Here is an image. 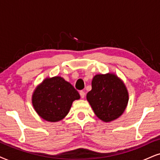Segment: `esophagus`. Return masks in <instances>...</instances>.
<instances>
[{
	"instance_id": "obj_1",
	"label": "esophagus",
	"mask_w": 160,
	"mask_h": 160,
	"mask_svg": "<svg viewBox=\"0 0 160 160\" xmlns=\"http://www.w3.org/2000/svg\"><path fill=\"white\" fill-rule=\"evenodd\" d=\"M80 97H81V98H84L85 95H86V94H85V92H83V91H80Z\"/></svg>"
}]
</instances>
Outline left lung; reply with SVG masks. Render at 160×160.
<instances>
[{
	"label": "left lung",
	"mask_w": 160,
	"mask_h": 160,
	"mask_svg": "<svg viewBox=\"0 0 160 160\" xmlns=\"http://www.w3.org/2000/svg\"><path fill=\"white\" fill-rule=\"evenodd\" d=\"M92 87L86 99L100 120L112 122L124 113L129 100L128 92L117 74L111 72L96 74L92 79Z\"/></svg>",
	"instance_id": "obj_1"
}]
</instances>
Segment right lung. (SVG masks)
Segmentation results:
<instances>
[{
  "label": "right lung",
  "mask_w": 160,
  "mask_h": 160,
  "mask_svg": "<svg viewBox=\"0 0 160 160\" xmlns=\"http://www.w3.org/2000/svg\"><path fill=\"white\" fill-rule=\"evenodd\" d=\"M80 98L73 86L60 76L46 78L32 96L35 111L48 122H59L68 114L72 102Z\"/></svg>",
  "instance_id": "1"
}]
</instances>
